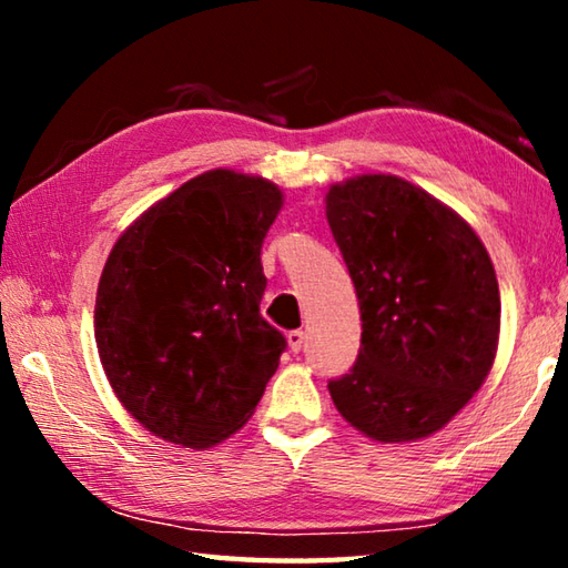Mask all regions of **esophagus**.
Instances as JSON below:
<instances>
[{"label": "esophagus", "instance_id": "esophagus-1", "mask_svg": "<svg viewBox=\"0 0 568 568\" xmlns=\"http://www.w3.org/2000/svg\"><path fill=\"white\" fill-rule=\"evenodd\" d=\"M305 343V333L303 331H291L287 333V345H291L293 353H301Z\"/></svg>", "mask_w": 568, "mask_h": 568}]
</instances>
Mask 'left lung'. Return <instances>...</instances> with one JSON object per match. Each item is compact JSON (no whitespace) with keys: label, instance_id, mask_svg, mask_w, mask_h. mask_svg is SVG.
I'll use <instances>...</instances> for the list:
<instances>
[{"label":"left lung","instance_id":"1","mask_svg":"<svg viewBox=\"0 0 568 568\" xmlns=\"http://www.w3.org/2000/svg\"><path fill=\"white\" fill-rule=\"evenodd\" d=\"M325 215L363 321L353 368L328 381L335 408L383 444L436 434L496 358L491 257L454 210L393 175L333 185Z\"/></svg>","mask_w":568,"mask_h":568}]
</instances>
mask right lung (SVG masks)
Segmentation results:
<instances>
[{"label": "right lung", "instance_id": "obj_1", "mask_svg": "<svg viewBox=\"0 0 568 568\" xmlns=\"http://www.w3.org/2000/svg\"><path fill=\"white\" fill-rule=\"evenodd\" d=\"M283 195L233 170L192 178L124 230L104 263L94 341L114 396L152 434L215 446L287 348L261 315L263 240Z\"/></svg>", "mask_w": 568, "mask_h": 568}]
</instances>
